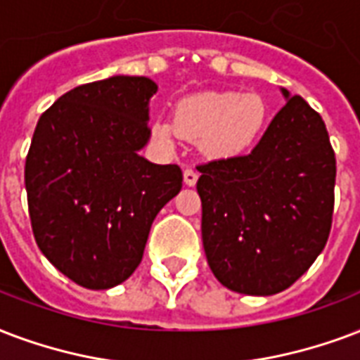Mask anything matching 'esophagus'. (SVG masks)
Instances as JSON below:
<instances>
[{"mask_svg":"<svg viewBox=\"0 0 360 360\" xmlns=\"http://www.w3.org/2000/svg\"><path fill=\"white\" fill-rule=\"evenodd\" d=\"M183 179H185L186 186H194L196 185V181H198V172L192 168H186L185 174H183Z\"/></svg>","mask_w":360,"mask_h":360,"instance_id":"obj_1","label":"esophagus"}]
</instances>
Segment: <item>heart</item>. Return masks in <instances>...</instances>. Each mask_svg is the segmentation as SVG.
Returning <instances> with one entry per match:
<instances>
[{"mask_svg":"<svg viewBox=\"0 0 360 360\" xmlns=\"http://www.w3.org/2000/svg\"><path fill=\"white\" fill-rule=\"evenodd\" d=\"M266 122V103L257 94L207 92L186 98L175 109L174 122L155 119L150 130L162 143L177 136L202 139L207 155L232 158L251 149Z\"/></svg>","mask_w":360,"mask_h":360,"instance_id":"heart-1","label":"heart"}]
</instances>
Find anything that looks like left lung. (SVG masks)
I'll return each instance as SVG.
<instances>
[{"instance_id": "obj_1", "label": "left lung", "mask_w": 360, "mask_h": 360, "mask_svg": "<svg viewBox=\"0 0 360 360\" xmlns=\"http://www.w3.org/2000/svg\"><path fill=\"white\" fill-rule=\"evenodd\" d=\"M249 155L198 166L202 241L215 278L241 295L289 289L325 249L336 158L321 115L285 89Z\"/></svg>"}]
</instances>
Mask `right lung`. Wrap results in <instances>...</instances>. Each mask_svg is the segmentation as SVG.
Segmentation results:
<instances>
[{
  "label": "right lung",
  "mask_w": 360,
  "mask_h": 360,
  "mask_svg": "<svg viewBox=\"0 0 360 360\" xmlns=\"http://www.w3.org/2000/svg\"><path fill=\"white\" fill-rule=\"evenodd\" d=\"M156 90L147 77L81 84L35 126L24 168L35 241L56 270L86 289L130 278L155 217L183 186L177 164L139 156Z\"/></svg>",
  "instance_id": "1"
}]
</instances>
